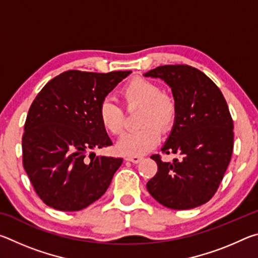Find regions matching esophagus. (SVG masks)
Segmentation results:
<instances>
[{"label": "esophagus", "mask_w": 258, "mask_h": 258, "mask_svg": "<svg viewBox=\"0 0 258 258\" xmlns=\"http://www.w3.org/2000/svg\"><path fill=\"white\" fill-rule=\"evenodd\" d=\"M142 159H143L142 157H140V156H132V157H128V158H127V160L131 161V163H133V164H139Z\"/></svg>", "instance_id": "1"}]
</instances>
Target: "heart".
<instances>
[{"label": "heart", "instance_id": "heart-1", "mask_svg": "<svg viewBox=\"0 0 258 258\" xmlns=\"http://www.w3.org/2000/svg\"><path fill=\"white\" fill-rule=\"evenodd\" d=\"M126 106L140 107L139 125L141 127L124 134L117 143V151L124 156H142L155 149L161 132H169L177 118V103L173 95L161 92L156 83L146 78H133L123 90ZM99 120L107 132L120 134L124 128V111L118 104L103 100L99 106Z\"/></svg>", "mask_w": 258, "mask_h": 258}]
</instances>
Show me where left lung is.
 Wrapping results in <instances>:
<instances>
[{
    "label": "left lung",
    "mask_w": 258,
    "mask_h": 258,
    "mask_svg": "<svg viewBox=\"0 0 258 258\" xmlns=\"http://www.w3.org/2000/svg\"><path fill=\"white\" fill-rule=\"evenodd\" d=\"M171 86L177 118L163 154H177L172 163L152 155L158 171L147 183L157 202L171 209H191L215 195L233 150V120L228 103L211 78L187 64H165L145 74Z\"/></svg>",
    "instance_id": "obj_1"
}]
</instances>
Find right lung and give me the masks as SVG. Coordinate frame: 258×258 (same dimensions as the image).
Here are the masks:
<instances>
[{
    "label": "right lung",
    "mask_w": 258,
    "mask_h": 258,
    "mask_svg": "<svg viewBox=\"0 0 258 258\" xmlns=\"http://www.w3.org/2000/svg\"><path fill=\"white\" fill-rule=\"evenodd\" d=\"M131 73L68 71L36 95L25 123L23 164L47 206L81 211L110 185L123 159L86 154L112 145L99 120V106Z\"/></svg>",
    "instance_id": "right-lung-1"
}]
</instances>
